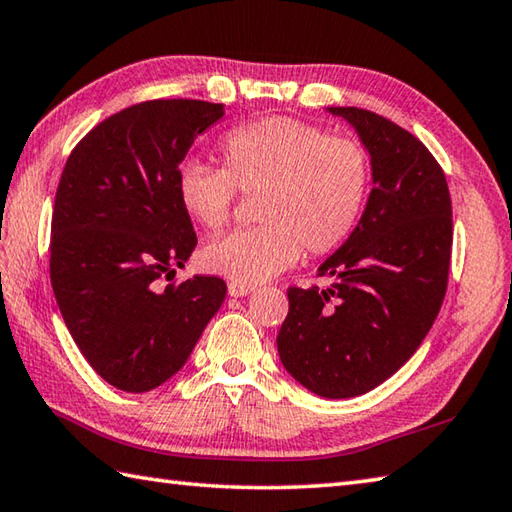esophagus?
<instances>
[{
    "label": "esophagus",
    "instance_id": "1",
    "mask_svg": "<svg viewBox=\"0 0 512 512\" xmlns=\"http://www.w3.org/2000/svg\"><path fill=\"white\" fill-rule=\"evenodd\" d=\"M248 293H253V286L248 284H239V282H230L228 284V295L230 297H244Z\"/></svg>",
    "mask_w": 512,
    "mask_h": 512
}]
</instances>
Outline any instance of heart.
Returning a JSON list of instances; mask_svg holds the SVG:
<instances>
[{"label": "heart", "instance_id": "heart-1", "mask_svg": "<svg viewBox=\"0 0 512 512\" xmlns=\"http://www.w3.org/2000/svg\"><path fill=\"white\" fill-rule=\"evenodd\" d=\"M222 168L188 162L177 173L186 213L206 230H222L237 190L257 195L262 226L233 230L202 250L208 273L259 284L293 266L302 246L326 255L353 235L373 182L366 146L350 135L293 117L237 126L219 142Z\"/></svg>", "mask_w": 512, "mask_h": 512}]
</instances>
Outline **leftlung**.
<instances>
[{
  "mask_svg": "<svg viewBox=\"0 0 512 512\" xmlns=\"http://www.w3.org/2000/svg\"><path fill=\"white\" fill-rule=\"evenodd\" d=\"M357 128L373 190L348 242L319 266L328 288H288L282 364L310 393L364 395L395 375L442 308L453 206L442 166L406 128L373 110L330 108Z\"/></svg>",
  "mask_w": 512,
  "mask_h": 512,
  "instance_id": "obj_1",
  "label": "left lung"
}]
</instances>
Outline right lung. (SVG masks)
<instances>
[{"instance_id": "obj_1", "label": "right lung", "mask_w": 512, "mask_h": 512, "mask_svg": "<svg viewBox=\"0 0 512 512\" xmlns=\"http://www.w3.org/2000/svg\"><path fill=\"white\" fill-rule=\"evenodd\" d=\"M224 115L202 99H150L79 139L50 222V284L95 373L126 393L173 377L226 297L224 279L170 282L197 246L177 173Z\"/></svg>"}]
</instances>
